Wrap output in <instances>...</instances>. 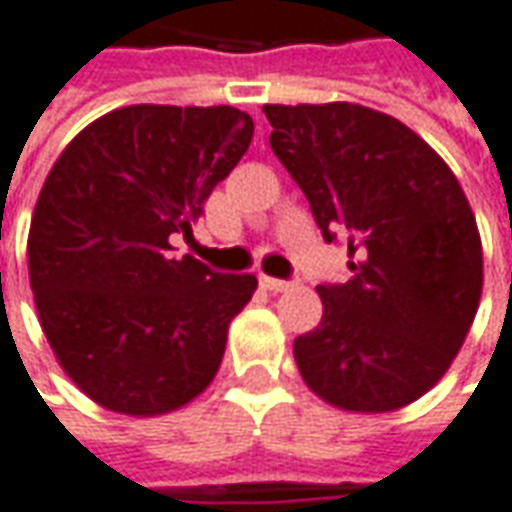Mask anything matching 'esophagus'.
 <instances>
[{
	"label": "esophagus",
	"mask_w": 512,
	"mask_h": 512,
	"mask_svg": "<svg viewBox=\"0 0 512 512\" xmlns=\"http://www.w3.org/2000/svg\"><path fill=\"white\" fill-rule=\"evenodd\" d=\"M259 284H262L267 292H284V290H290V287H292L290 281H281V278H270V276L259 278Z\"/></svg>",
	"instance_id": "obj_1"
}]
</instances>
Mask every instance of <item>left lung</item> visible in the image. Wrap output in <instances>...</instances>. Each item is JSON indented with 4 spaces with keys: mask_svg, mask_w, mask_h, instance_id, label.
I'll list each match as a JSON object with an SVG mask.
<instances>
[{
    "mask_svg": "<svg viewBox=\"0 0 512 512\" xmlns=\"http://www.w3.org/2000/svg\"><path fill=\"white\" fill-rule=\"evenodd\" d=\"M270 147L326 236L348 234L345 284L295 340L306 387L345 412H393L451 368L482 298L477 217L449 164L393 116L354 102L264 105Z\"/></svg>",
    "mask_w": 512,
    "mask_h": 512,
    "instance_id": "obj_1",
    "label": "left lung"
}]
</instances>
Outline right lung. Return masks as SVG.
<instances>
[{
  "instance_id": "obj_1",
  "label": "right lung",
  "mask_w": 512,
  "mask_h": 512,
  "mask_svg": "<svg viewBox=\"0 0 512 512\" xmlns=\"http://www.w3.org/2000/svg\"><path fill=\"white\" fill-rule=\"evenodd\" d=\"M250 139L231 105H128L49 169L27 236L35 309L66 376L105 410L167 415L217 376L256 276L175 259L172 239L192 236Z\"/></svg>"
}]
</instances>
